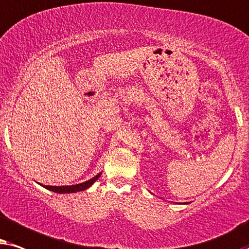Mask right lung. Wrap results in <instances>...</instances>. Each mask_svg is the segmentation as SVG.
I'll list each match as a JSON object with an SVG mask.
<instances>
[{
  "mask_svg": "<svg viewBox=\"0 0 249 249\" xmlns=\"http://www.w3.org/2000/svg\"><path fill=\"white\" fill-rule=\"evenodd\" d=\"M100 177H101V172L95 175V177L90 178V180L83 182V183L72 184V185H60V187H59V185H44V184H41V185L43 188L48 189L50 191L57 192V194H72V192L84 191L86 189H89Z\"/></svg>",
  "mask_w": 249,
  "mask_h": 249,
  "instance_id": "obj_1",
  "label": "right lung"
}]
</instances>
